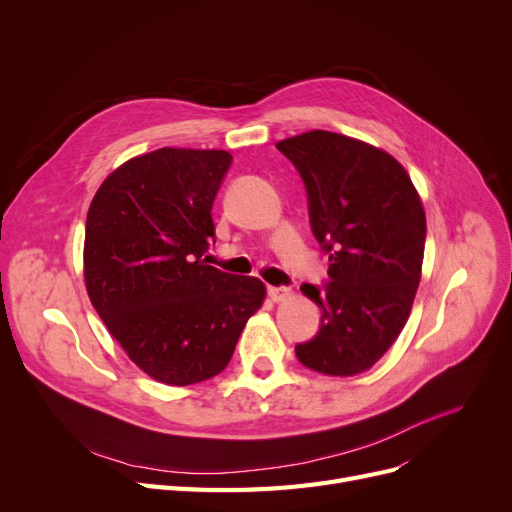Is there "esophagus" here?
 <instances>
[{"mask_svg":"<svg viewBox=\"0 0 512 512\" xmlns=\"http://www.w3.org/2000/svg\"><path fill=\"white\" fill-rule=\"evenodd\" d=\"M288 294H290V288L286 286H267V297H270L274 303L288 299Z\"/></svg>","mask_w":512,"mask_h":512,"instance_id":"1","label":"esophagus"}]
</instances>
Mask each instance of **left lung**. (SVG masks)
I'll return each instance as SVG.
<instances>
[{"mask_svg":"<svg viewBox=\"0 0 512 512\" xmlns=\"http://www.w3.org/2000/svg\"><path fill=\"white\" fill-rule=\"evenodd\" d=\"M276 147L301 174L311 232L330 255V282L301 286L321 319L294 353L319 373H361L409 319L427 230L421 199L392 155L344 134L311 130Z\"/></svg>","mask_w":512,"mask_h":512,"instance_id":"left-lung-1","label":"left lung"}]
</instances>
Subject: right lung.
Masks as SVG:
<instances>
[{"label": "right lung", "mask_w": 512, "mask_h": 512, "mask_svg": "<svg viewBox=\"0 0 512 512\" xmlns=\"http://www.w3.org/2000/svg\"><path fill=\"white\" fill-rule=\"evenodd\" d=\"M230 166L228 151L157 149L107 176L87 213L89 299L130 361L170 386L220 373L265 297L261 280L203 259Z\"/></svg>", "instance_id": "obj_1"}]
</instances>
